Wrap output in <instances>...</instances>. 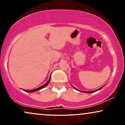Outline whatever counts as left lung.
<instances>
[{
	"label": "left lung",
	"instance_id": "obj_1",
	"mask_svg": "<svg viewBox=\"0 0 125 125\" xmlns=\"http://www.w3.org/2000/svg\"><path fill=\"white\" fill-rule=\"evenodd\" d=\"M71 86L73 87V88L74 89H76V90H78V91H80V92H83V93H94V92H97V91H98V90H100V89H101L103 88V87L105 86V85H104V86H102V87H101L100 88H99V89H97V90H94V91H89V92H86V91H82V90H78V89H77V88H75V87H74L73 86V85H71Z\"/></svg>",
	"mask_w": 125,
	"mask_h": 125
}]
</instances>
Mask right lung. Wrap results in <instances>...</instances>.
Returning a JSON list of instances; mask_svg holds the SVG:
<instances>
[{
    "instance_id": "right-lung-1",
    "label": "right lung",
    "mask_w": 125,
    "mask_h": 125,
    "mask_svg": "<svg viewBox=\"0 0 125 125\" xmlns=\"http://www.w3.org/2000/svg\"><path fill=\"white\" fill-rule=\"evenodd\" d=\"M51 76H50V77H49V79L48 81H47V83H45V84H44L43 85H42V86H41L40 87H39L38 88H36V89H32V90H24V89H22L24 91L26 92H28V93H33V92H36V91H38V90L42 89L45 88L49 84V82H50V80H51Z\"/></svg>"
}]
</instances>
